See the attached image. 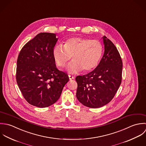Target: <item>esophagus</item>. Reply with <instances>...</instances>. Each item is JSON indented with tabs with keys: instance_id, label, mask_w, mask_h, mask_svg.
Masks as SVG:
<instances>
[{
	"instance_id": "obj_1",
	"label": "esophagus",
	"mask_w": 146,
	"mask_h": 146,
	"mask_svg": "<svg viewBox=\"0 0 146 146\" xmlns=\"http://www.w3.org/2000/svg\"><path fill=\"white\" fill-rule=\"evenodd\" d=\"M68 77H69V80H73V79H74V77L73 76H70V75H69V76H68Z\"/></svg>"
}]
</instances>
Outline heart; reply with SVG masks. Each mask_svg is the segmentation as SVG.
I'll return each mask as SVG.
<instances>
[{
	"mask_svg": "<svg viewBox=\"0 0 146 146\" xmlns=\"http://www.w3.org/2000/svg\"><path fill=\"white\" fill-rule=\"evenodd\" d=\"M102 44L98 40L80 36L68 39L62 46H56L53 49L54 59L60 68H64L72 58L73 61L69 65V73L74 74L82 70L88 72L95 68L103 55Z\"/></svg>",
	"mask_w": 146,
	"mask_h": 146,
	"instance_id": "heart-1",
	"label": "heart"
}]
</instances>
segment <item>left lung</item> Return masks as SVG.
<instances>
[{"label": "left lung", "mask_w": 146, "mask_h": 146, "mask_svg": "<svg viewBox=\"0 0 146 146\" xmlns=\"http://www.w3.org/2000/svg\"><path fill=\"white\" fill-rule=\"evenodd\" d=\"M104 53L96 68L87 74L78 76L76 96L86 107L97 108L110 102L122 81V61L116 47L103 36Z\"/></svg>", "instance_id": "1"}]
</instances>
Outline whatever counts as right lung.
<instances>
[{"label": "right lung", "mask_w": 146, "mask_h": 146, "mask_svg": "<svg viewBox=\"0 0 146 146\" xmlns=\"http://www.w3.org/2000/svg\"><path fill=\"white\" fill-rule=\"evenodd\" d=\"M57 41L54 33H39L23 46L17 58L19 88L25 99L37 107H47L57 102L69 81L68 74L57 69L53 58Z\"/></svg>", "instance_id": "1"}]
</instances>
